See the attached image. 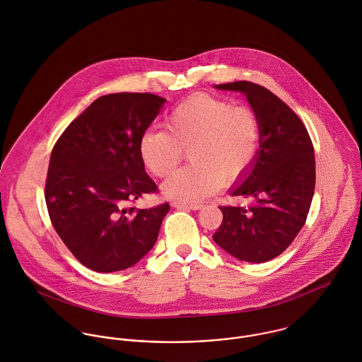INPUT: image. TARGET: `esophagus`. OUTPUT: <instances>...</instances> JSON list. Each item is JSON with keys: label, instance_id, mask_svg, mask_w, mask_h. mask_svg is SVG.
I'll list each match as a JSON object with an SVG mask.
<instances>
[{"label": "esophagus", "instance_id": "34e87169", "mask_svg": "<svg viewBox=\"0 0 362 362\" xmlns=\"http://www.w3.org/2000/svg\"><path fill=\"white\" fill-rule=\"evenodd\" d=\"M171 205L174 207H177V209H192V210H199L201 207L204 206L202 204H198V202L189 204V202H178V201L173 202Z\"/></svg>", "mask_w": 362, "mask_h": 362}]
</instances>
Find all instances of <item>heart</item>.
Instances as JSON below:
<instances>
[{
    "label": "heart",
    "instance_id": "obj_1",
    "mask_svg": "<svg viewBox=\"0 0 362 362\" xmlns=\"http://www.w3.org/2000/svg\"><path fill=\"white\" fill-rule=\"evenodd\" d=\"M165 131H148L139 153L156 177H167L189 152L187 168L174 173L163 192L181 201H201L223 184L243 180L258 157L260 125L248 107L201 93L173 107L164 118Z\"/></svg>",
    "mask_w": 362,
    "mask_h": 362
}]
</instances>
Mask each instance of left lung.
<instances>
[{
    "mask_svg": "<svg viewBox=\"0 0 362 362\" xmlns=\"http://www.w3.org/2000/svg\"><path fill=\"white\" fill-rule=\"evenodd\" d=\"M247 96L260 125L258 157L231 197L252 205L218 206L214 243L234 258L262 263L279 257L304 227L315 191V155L300 117L266 88L238 81L216 85Z\"/></svg>",
    "mask_w": 362,
    "mask_h": 362,
    "instance_id": "left-lung-1",
    "label": "left lung"
}]
</instances>
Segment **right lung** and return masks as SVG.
Here are the masks:
<instances>
[{
	"instance_id": "1",
	"label": "right lung",
	"mask_w": 362,
	"mask_h": 362,
	"mask_svg": "<svg viewBox=\"0 0 362 362\" xmlns=\"http://www.w3.org/2000/svg\"><path fill=\"white\" fill-rule=\"evenodd\" d=\"M165 99L152 93H112L96 99L52 148L46 204L52 226L86 267L128 269L156 244L170 205L128 206L157 185L145 171L139 141Z\"/></svg>"
}]
</instances>
